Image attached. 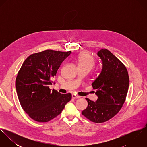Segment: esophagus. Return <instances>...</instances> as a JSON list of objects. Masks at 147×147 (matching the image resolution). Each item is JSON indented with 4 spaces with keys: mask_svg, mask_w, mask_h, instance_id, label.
Masks as SVG:
<instances>
[{
    "mask_svg": "<svg viewBox=\"0 0 147 147\" xmlns=\"http://www.w3.org/2000/svg\"><path fill=\"white\" fill-rule=\"evenodd\" d=\"M72 98H74V99H78V98H80V97L78 96H76L75 94H72Z\"/></svg>",
    "mask_w": 147,
    "mask_h": 147,
    "instance_id": "34e87169",
    "label": "esophagus"
}]
</instances>
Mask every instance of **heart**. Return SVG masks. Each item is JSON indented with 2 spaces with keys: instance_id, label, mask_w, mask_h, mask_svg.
Segmentation results:
<instances>
[{
  "instance_id": "b5f03b06",
  "label": "heart",
  "mask_w": 147,
  "mask_h": 147,
  "mask_svg": "<svg viewBox=\"0 0 147 147\" xmlns=\"http://www.w3.org/2000/svg\"><path fill=\"white\" fill-rule=\"evenodd\" d=\"M77 63L79 67L88 68L91 69L95 65L94 58L86 52L80 53L77 57Z\"/></svg>"
}]
</instances>
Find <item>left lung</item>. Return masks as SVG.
I'll return each instance as SVG.
<instances>
[{
	"label": "left lung",
	"instance_id": "obj_1",
	"mask_svg": "<svg viewBox=\"0 0 147 147\" xmlns=\"http://www.w3.org/2000/svg\"><path fill=\"white\" fill-rule=\"evenodd\" d=\"M98 56L102 62V70L92 83L98 98L96 102L86 98L87 107L82 114L90 121L100 123L109 120L121 110L126 100L129 76L124 64L106 49Z\"/></svg>",
	"mask_w": 147,
	"mask_h": 147
}]
</instances>
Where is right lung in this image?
Wrapping results in <instances>:
<instances>
[{"mask_svg":"<svg viewBox=\"0 0 147 147\" xmlns=\"http://www.w3.org/2000/svg\"><path fill=\"white\" fill-rule=\"evenodd\" d=\"M71 51L46 50L29 56L16 79V89L23 110L33 120L47 122L62 113L72 98L49 88L63 61Z\"/></svg>","mask_w":147,"mask_h":147,"instance_id":"1","label":"right lung"}]
</instances>
